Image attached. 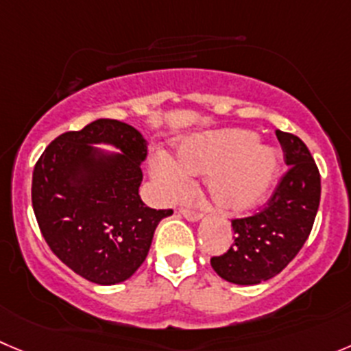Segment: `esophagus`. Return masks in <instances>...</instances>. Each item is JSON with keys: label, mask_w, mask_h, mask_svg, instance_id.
<instances>
[{"label": "esophagus", "mask_w": 351, "mask_h": 351, "mask_svg": "<svg viewBox=\"0 0 351 351\" xmlns=\"http://www.w3.org/2000/svg\"><path fill=\"white\" fill-rule=\"evenodd\" d=\"M181 215L184 217V219L191 220V222H196V220L202 219V213L196 212V210H189V208H181Z\"/></svg>", "instance_id": "1"}]
</instances>
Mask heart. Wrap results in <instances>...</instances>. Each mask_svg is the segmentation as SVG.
I'll use <instances>...</instances> for the list:
<instances>
[{
	"instance_id": "1",
	"label": "heart",
	"mask_w": 351,
	"mask_h": 351,
	"mask_svg": "<svg viewBox=\"0 0 351 351\" xmlns=\"http://www.w3.org/2000/svg\"><path fill=\"white\" fill-rule=\"evenodd\" d=\"M278 163L276 152L258 145L253 132L232 129L188 139L179 148L182 167L160 156L155 173L173 193L188 182V173H208L206 188L212 202L228 212H246L265 198Z\"/></svg>"
}]
</instances>
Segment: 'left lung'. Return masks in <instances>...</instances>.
I'll return each mask as SVG.
<instances>
[{
	"mask_svg": "<svg viewBox=\"0 0 351 351\" xmlns=\"http://www.w3.org/2000/svg\"><path fill=\"white\" fill-rule=\"evenodd\" d=\"M288 170L260 212L232 219L234 241L212 256L220 278L241 286L260 285L278 276L302 250L320 203V173L305 143L276 131Z\"/></svg>",
	"mask_w": 351,
	"mask_h": 351,
	"instance_id": "1",
	"label": "left lung"
}]
</instances>
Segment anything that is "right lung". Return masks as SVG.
<instances>
[{
  "instance_id": "add662e5",
  "label": "right lung",
  "mask_w": 351,
  "mask_h": 351,
  "mask_svg": "<svg viewBox=\"0 0 351 351\" xmlns=\"http://www.w3.org/2000/svg\"><path fill=\"white\" fill-rule=\"evenodd\" d=\"M121 149L105 154L93 144ZM146 139L132 125L98 119L60 134L32 172V208L51 252L81 278L101 286L129 279L145 262L153 234L172 210L143 203Z\"/></svg>"
}]
</instances>
